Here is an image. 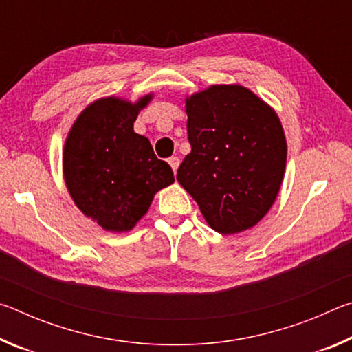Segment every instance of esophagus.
I'll return each instance as SVG.
<instances>
[{
  "mask_svg": "<svg viewBox=\"0 0 352 352\" xmlns=\"http://www.w3.org/2000/svg\"><path fill=\"white\" fill-rule=\"evenodd\" d=\"M168 163H169V166H170L172 170H174V174H175L177 169H178V166H180V160H178L177 157H170L168 160Z\"/></svg>",
  "mask_w": 352,
  "mask_h": 352,
  "instance_id": "esophagus-1",
  "label": "esophagus"
}]
</instances>
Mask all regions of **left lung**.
<instances>
[{"mask_svg": "<svg viewBox=\"0 0 352 352\" xmlns=\"http://www.w3.org/2000/svg\"><path fill=\"white\" fill-rule=\"evenodd\" d=\"M190 152L177 180L220 234L261 222L281 188L287 142L276 111L248 88L211 85L186 98Z\"/></svg>", "mask_w": 352, "mask_h": 352, "instance_id": "1", "label": "left lung"}]
</instances>
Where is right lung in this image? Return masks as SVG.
Returning <instances> with one entry per match:
<instances>
[{
	"mask_svg": "<svg viewBox=\"0 0 352 352\" xmlns=\"http://www.w3.org/2000/svg\"><path fill=\"white\" fill-rule=\"evenodd\" d=\"M152 99L148 93L136 102L116 96L94 100L65 140L63 178L71 199L83 216L111 233L132 230L155 194L174 183L170 166L133 130Z\"/></svg>",
	"mask_w": 352,
	"mask_h": 352,
	"instance_id": "1",
	"label": "right lung"
}]
</instances>
